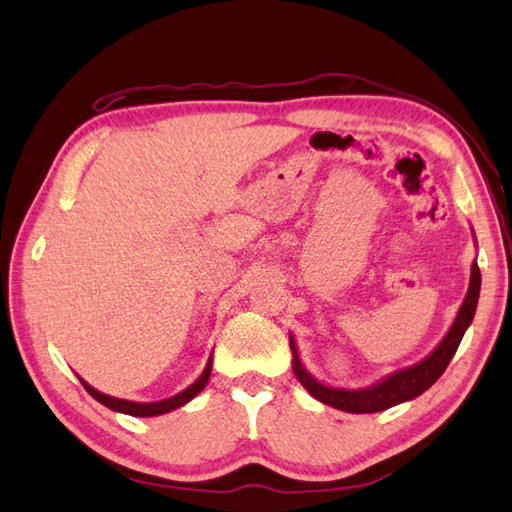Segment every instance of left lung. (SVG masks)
Returning a JSON list of instances; mask_svg holds the SVG:
<instances>
[{
	"label": "left lung",
	"mask_w": 512,
	"mask_h": 512,
	"mask_svg": "<svg viewBox=\"0 0 512 512\" xmlns=\"http://www.w3.org/2000/svg\"><path fill=\"white\" fill-rule=\"evenodd\" d=\"M479 288H482V273H479L477 262H473V266H470L468 293L464 297L462 306L457 310L453 326L448 328V333L444 335L442 342L437 344L433 353L424 357L422 362L406 366L402 370H395V373L386 375L384 379H379L377 384L366 386V388H337V386H328L324 382H319V379L310 375L306 366L302 364L295 337L290 335L293 373L297 377V382L302 384L308 393L317 399V402L333 406L337 410H344V413H355V415L379 413V410H386L390 406L410 402V399L419 397L424 390L433 386L437 379L442 377L446 366L450 364V359H453L459 342H462L464 333L475 317L477 302H479Z\"/></svg>",
	"instance_id": "1"
}]
</instances>
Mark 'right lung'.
I'll return each mask as SVG.
<instances>
[{
  "label": "right lung",
  "instance_id": "obj_1",
  "mask_svg": "<svg viewBox=\"0 0 512 512\" xmlns=\"http://www.w3.org/2000/svg\"><path fill=\"white\" fill-rule=\"evenodd\" d=\"M210 370H213V353H210L206 368L202 370V375H199L193 384L188 388H184L182 393H177L168 399H162V402H130V399H117V397H110L106 393H99L97 388L90 386L88 382H84L82 377H79V382L88 390V395L97 399L99 404H104L106 408L115 410V413H124V415H133V417H157V415H164L170 413V410L175 408H182L184 404H188L190 399H195L202 390L206 388L208 379H210Z\"/></svg>",
  "mask_w": 512,
  "mask_h": 512
}]
</instances>
